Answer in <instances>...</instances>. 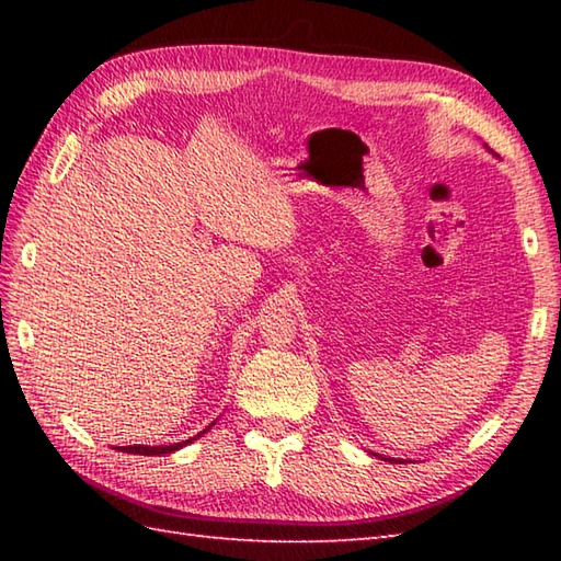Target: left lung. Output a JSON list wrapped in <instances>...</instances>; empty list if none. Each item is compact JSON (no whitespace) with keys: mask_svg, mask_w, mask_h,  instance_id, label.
<instances>
[{"mask_svg":"<svg viewBox=\"0 0 561 561\" xmlns=\"http://www.w3.org/2000/svg\"><path fill=\"white\" fill-rule=\"evenodd\" d=\"M486 147V145H484ZM371 456H378V453H371ZM378 458H383V456H378ZM383 460H390V462H404V460H398V458H383Z\"/></svg>","mask_w":561,"mask_h":561,"instance_id":"obj_1","label":"left lung"}]
</instances>
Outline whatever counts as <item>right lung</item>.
Wrapping results in <instances>:
<instances>
[{
    "instance_id": "1",
    "label": "right lung",
    "mask_w": 561,
    "mask_h": 561,
    "mask_svg": "<svg viewBox=\"0 0 561 561\" xmlns=\"http://www.w3.org/2000/svg\"><path fill=\"white\" fill-rule=\"evenodd\" d=\"M217 424V422H211L207 428H202V432L197 434V436H193V438H185V440H181V444H171V446H117V450H123V453H135V456H165V453H173V450H181L183 446H187V444H193V440H197L202 434H207L209 428Z\"/></svg>"
}]
</instances>
